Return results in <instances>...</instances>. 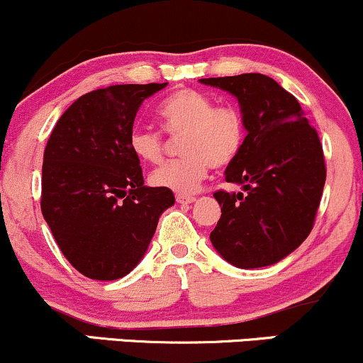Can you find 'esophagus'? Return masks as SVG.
Instances as JSON below:
<instances>
[{"label": "esophagus", "mask_w": 363, "mask_h": 363, "mask_svg": "<svg viewBox=\"0 0 363 363\" xmlns=\"http://www.w3.org/2000/svg\"><path fill=\"white\" fill-rule=\"evenodd\" d=\"M194 196L191 194H176V201L181 203V205H189V203L194 201Z\"/></svg>", "instance_id": "obj_1"}]
</instances>
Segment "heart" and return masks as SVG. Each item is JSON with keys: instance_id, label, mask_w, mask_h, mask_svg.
I'll return each instance as SVG.
<instances>
[{"instance_id": "heart-1", "label": "heart", "mask_w": 363, "mask_h": 363, "mask_svg": "<svg viewBox=\"0 0 363 363\" xmlns=\"http://www.w3.org/2000/svg\"><path fill=\"white\" fill-rule=\"evenodd\" d=\"M164 131L181 136L179 153L184 155L157 169L150 176L155 187L193 193L213 165H230L242 152L247 138V124L242 111L232 104H220L210 95L194 89H181L170 94L157 111ZM133 155L145 164L157 165L165 157V138L157 131L135 129L129 135Z\"/></svg>"}]
</instances>
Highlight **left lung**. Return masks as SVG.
<instances>
[{"instance_id":"left-lung-1","label":"left lung","mask_w":363,"mask_h":363,"mask_svg":"<svg viewBox=\"0 0 363 363\" xmlns=\"http://www.w3.org/2000/svg\"><path fill=\"white\" fill-rule=\"evenodd\" d=\"M240 104L247 138L225 170V181L245 193L218 189L222 216L210 234L215 249L237 268L278 262L314 227L326 182L324 152L297 99L261 73L201 78Z\"/></svg>"}]
</instances>
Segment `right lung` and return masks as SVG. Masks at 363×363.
<instances>
[{"instance_id":"add662e5","label":"right lung","mask_w":363,"mask_h":363,"mask_svg":"<svg viewBox=\"0 0 363 363\" xmlns=\"http://www.w3.org/2000/svg\"><path fill=\"white\" fill-rule=\"evenodd\" d=\"M167 83L112 85L82 95L44 150L40 210L61 252L91 280H118L138 264L174 194L143 186L129 148L138 107Z\"/></svg>"}]
</instances>
